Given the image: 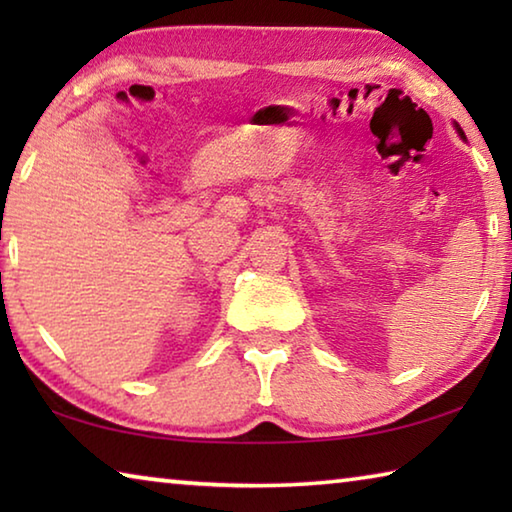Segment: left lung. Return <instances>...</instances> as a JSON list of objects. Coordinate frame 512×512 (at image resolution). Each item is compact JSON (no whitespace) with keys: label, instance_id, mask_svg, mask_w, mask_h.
Returning a JSON list of instances; mask_svg holds the SVG:
<instances>
[{"label":"left lung","instance_id":"left-lung-1","mask_svg":"<svg viewBox=\"0 0 512 512\" xmlns=\"http://www.w3.org/2000/svg\"><path fill=\"white\" fill-rule=\"evenodd\" d=\"M456 131H458V135H461V137H463V140H465V133L461 131V126H458V124H456Z\"/></svg>","mask_w":512,"mask_h":512}]
</instances>
